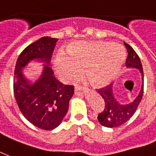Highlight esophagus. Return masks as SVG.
<instances>
[{"label":"esophagus","mask_w":156,"mask_h":156,"mask_svg":"<svg viewBox=\"0 0 156 156\" xmlns=\"http://www.w3.org/2000/svg\"><path fill=\"white\" fill-rule=\"evenodd\" d=\"M83 90H85V88H84V87H82V86H76V92L83 91Z\"/></svg>","instance_id":"1"}]
</instances>
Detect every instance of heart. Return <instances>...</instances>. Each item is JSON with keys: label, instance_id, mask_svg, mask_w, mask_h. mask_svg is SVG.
Masks as SVG:
<instances>
[{"label": "heart", "instance_id": "heart-1", "mask_svg": "<svg viewBox=\"0 0 156 156\" xmlns=\"http://www.w3.org/2000/svg\"><path fill=\"white\" fill-rule=\"evenodd\" d=\"M66 53L55 57L53 69L68 84L79 80L84 70L93 86H107L116 79L126 61L123 46L111 41L73 42L68 45Z\"/></svg>", "mask_w": 156, "mask_h": 156}]
</instances>
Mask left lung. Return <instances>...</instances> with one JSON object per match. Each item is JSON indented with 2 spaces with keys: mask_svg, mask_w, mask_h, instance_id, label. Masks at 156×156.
<instances>
[{
  "mask_svg": "<svg viewBox=\"0 0 156 156\" xmlns=\"http://www.w3.org/2000/svg\"><path fill=\"white\" fill-rule=\"evenodd\" d=\"M127 50V59L126 66L127 68L131 69L135 68L140 71L141 75V89L139 92L136 98L130 103L125 104L120 102L115 97L113 86H108L107 88L99 90V95L101 96L105 101V109L101 113L98 115V120L101 125L108 128H113L123 125L128 121L135 114L137 110L140 102L143 96V89H144V73L142 68L141 62L140 58L134 51V49L124 42Z\"/></svg>",
  "mask_w": 156,
  "mask_h": 156,
  "instance_id": "8db88e82",
  "label": "left lung"
}]
</instances>
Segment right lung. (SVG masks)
I'll return each instance as SVG.
<instances>
[{"mask_svg": "<svg viewBox=\"0 0 156 156\" xmlns=\"http://www.w3.org/2000/svg\"><path fill=\"white\" fill-rule=\"evenodd\" d=\"M58 39L44 36L21 52L14 75V95L21 113L40 129L51 130L61 125L74 95V86L60 82L50 67ZM31 62L42 63V72L34 78L24 75Z\"/></svg>", "mask_w": 156, "mask_h": 156, "instance_id": "1", "label": "right lung"}]
</instances>
